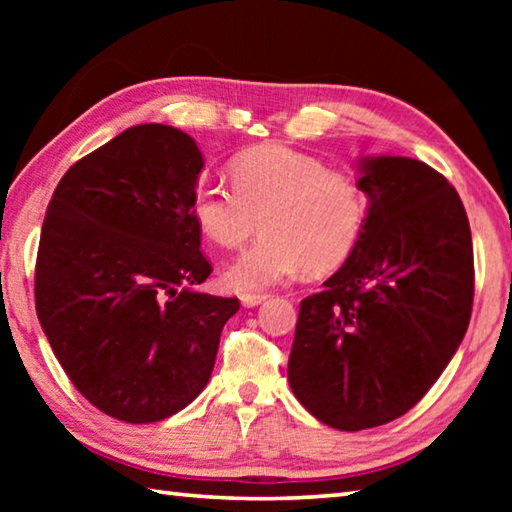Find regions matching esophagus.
Returning <instances> with one entry per match:
<instances>
[{
  "label": "esophagus",
  "instance_id": "34e87169",
  "mask_svg": "<svg viewBox=\"0 0 512 512\" xmlns=\"http://www.w3.org/2000/svg\"><path fill=\"white\" fill-rule=\"evenodd\" d=\"M268 296H264V293H241V305L244 307H257V305H262V302L266 300Z\"/></svg>",
  "mask_w": 512,
  "mask_h": 512
}]
</instances>
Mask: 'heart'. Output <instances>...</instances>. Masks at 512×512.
Returning <instances> with one entry per match:
<instances>
[{
  "label": "heart",
  "instance_id": "obj_1",
  "mask_svg": "<svg viewBox=\"0 0 512 512\" xmlns=\"http://www.w3.org/2000/svg\"><path fill=\"white\" fill-rule=\"evenodd\" d=\"M232 187L198 185L192 216L221 248L264 235L223 280L235 291H264L300 271L327 273L348 259L366 228L370 201L361 180L287 146H257L230 162Z\"/></svg>",
  "mask_w": 512,
  "mask_h": 512
}]
</instances>
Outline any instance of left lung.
Returning a JSON list of instances; mask_svg holds the SVG:
<instances>
[{
  "instance_id": "1",
  "label": "left lung",
  "mask_w": 512,
  "mask_h": 512,
  "mask_svg": "<svg viewBox=\"0 0 512 512\" xmlns=\"http://www.w3.org/2000/svg\"><path fill=\"white\" fill-rule=\"evenodd\" d=\"M370 210L354 253L300 302L289 386L320 422L361 431L436 384L470 325L472 235L456 189L402 155L357 162Z\"/></svg>"
}]
</instances>
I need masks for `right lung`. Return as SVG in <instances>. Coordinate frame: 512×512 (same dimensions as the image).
<instances>
[{"mask_svg":"<svg viewBox=\"0 0 512 512\" xmlns=\"http://www.w3.org/2000/svg\"><path fill=\"white\" fill-rule=\"evenodd\" d=\"M194 137L126 128L60 180L42 223L36 311L60 366L110 418L146 424L201 395L237 298L196 291L212 266L192 216Z\"/></svg>","mask_w":512,"mask_h":512,"instance_id":"1","label":"right lung"}]
</instances>
